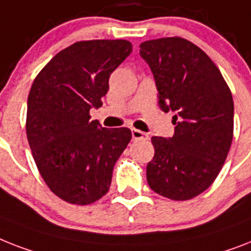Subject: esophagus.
<instances>
[{
    "label": "esophagus",
    "instance_id": "obj_1",
    "mask_svg": "<svg viewBox=\"0 0 251 251\" xmlns=\"http://www.w3.org/2000/svg\"><path fill=\"white\" fill-rule=\"evenodd\" d=\"M132 140H147L148 139V134L140 131L138 129H131Z\"/></svg>",
    "mask_w": 251,
    "mask_h": 251
}]
</instances>
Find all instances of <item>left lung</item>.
<instances>
[{"mask_svg":"<svg viewBox=\"0 0 251 251\" xmlns=\"http://www.w3.org/2000/svg\"><path fill=\"white\" fill-rule=\"evenodd\" d=\"M153 73L158 105L173 111L172 138L153 136L147 182L161 196L184 201L215 180L233 138V99L221 71L192 42L166 37L140 44Z\"/></svg>","mask_w":251,"mask_h":251,"instance_id":"8db88e82","label":"left lung"}]
</instances>
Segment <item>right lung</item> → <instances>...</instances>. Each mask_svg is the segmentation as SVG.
Segmentation results:
<instances>
[{"instance_id": "1", "label": "right lung", "mask_w": 251, "mask_h": 251, "mask_svg": "<svg viewBox=\"0 0 251 251\" xmlns=\"http://www.w3.org/2000/svg\"><path fill=\"white\" fill-rule=\"evenodd\" d=\"M132 50L126 40L79 41L38 73L26 103V138L45 183L62 200L89 205L111 187L115 164L131 139L89 115L101 107L109 76Z\"/></svg>"}]
</instances>
